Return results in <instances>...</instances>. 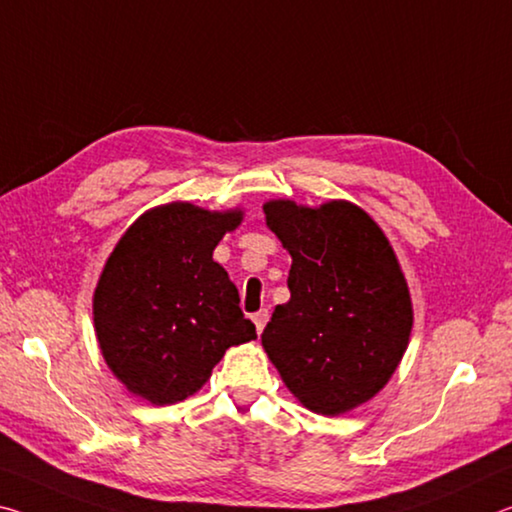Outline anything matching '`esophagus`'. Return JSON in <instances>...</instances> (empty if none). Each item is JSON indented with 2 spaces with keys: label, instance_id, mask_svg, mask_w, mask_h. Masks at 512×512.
I'll return each instance as SVG.
<instances>
[{
  "label": "esophagus",
  "instance_id": "34e87169",
  "mask_svg": "<svg viewBox=\"0 0 512 512\" xmlns=\"http://www.w3.org/2000/svg\"><path fill=\"white\" fill-rule=\"evenodd\" d=\"M251 320H254V324H256V331H258V333H263L267 320H270V313H267L265 308H263V311H258L254 317H251Z\"/></svg>",
  "mask_w": 512,
  "mask_h": 512
}]
</instances>
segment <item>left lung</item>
I'll return each mask as SVG.
<instances>
[{"label":"left lung","mask_w":512,"mask_h":512,"mask_svg":"<svg viewBox=\"0 0 512 512\" xmlns=\"http://www.w3.org/2000/svg\"><path fill=\"white\" fill-rule=\"evenodd\" d=\"M263 211L292 256L290 301L265 326V354L301 406L349 413L385 388L410 340L413 301L395 249L345 199H270Z\"/></svg>","instance_id":"8db88e82"}]
</instances>
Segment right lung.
<instances>
[{"instance_id": "1", "label": "right lung", "mask_w": 512, "mask_h": 512, "mask_svg": "<svg viewBox=\"0 0 512 512\" xmlns=\"http://www.w3.org/2000/svg\"><path fill=\"white\" fill-rule=\"evenodd\" d=\"M245 211L172 201L142 213L117 240L92 295L108 370L154 406L201 390L224 351L256 340L238 288L213 251Z\"/></svg>"}]
</instances>
